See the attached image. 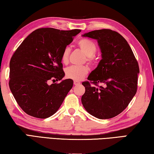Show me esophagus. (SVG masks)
I'll return each instance as SVG.
<instances>
[{"label":"esophagus","instance_id":"34e87169","mask_svg":"<svg viewBox=\"0 0 154 154\" xmlns=\"http://www.w3.org/2000/svg\"><path fill=\"white\" fill-rule=\"evenodd\" d=\"M80 82H78V81H74V85H79V84H80Z\"/></svg>","mask_w":154,"mask_h":154}]
</instances>
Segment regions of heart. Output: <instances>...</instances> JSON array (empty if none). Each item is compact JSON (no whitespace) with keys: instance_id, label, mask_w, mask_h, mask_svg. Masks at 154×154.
I'll return each mask as SVG.
<instances>
[{"instance_id":"obj_1","label":"heart","mask_w":154,"mask_h":154,"mask_svg":"<svg viewBox=\"0 0 154 154\" xmlns=\"http://www.w3.org/2000/svg\"><path fill=\"white\" fill-rule=\"evenodd\" d=\"M77 45L85 55L86 56V60L90 64H93L96 61L95 54L97 51V45L88 38H81L77 42ZM70 49L66 47L62 51L61 55V62L64 64H66L69 62ZM89 72V69L87 66H71L65 70V75L68 79L75 81L82 79Z\"/></svg>"}]
</instances>
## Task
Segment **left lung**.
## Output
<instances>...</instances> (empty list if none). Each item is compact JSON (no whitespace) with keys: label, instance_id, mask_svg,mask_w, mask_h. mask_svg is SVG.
Wrapping results in <instances>:
<instances>
[{"label":"left lung","instance_id":"left-lung-1","mask_svg":"<svg viewBox=\"0 0 154 154\" xmlns=\"http://www.w3.org/2000/svg\"><path fill=\"white\" fill-rule=\"evenodd\" d=\"M83 36L97 40L102 60L88 76L90 82L82 83L85 89L82 105L98 119L114 118L127 107L136 94L139 64L129 44L116 31L96 30ZM99 83L103 85L99 87Z\"/></svg>","mask_w":154,"mask_h":154}]
</instances>
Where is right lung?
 <instances>
[{"label":"right lung","instance_id":"add662e5","mask_svg":"<svg viewBox=\"0 0 154 154\" xmlns=\"http://www.w3.org/2000/svg\"><path fill=\"white\" fill-rule=\"evenodd\" d=\"M81 30H60L42 28L30 33L20 44L10 60L9 85L26 113L45 119L58 110L71 89V79L64 76L61 55Z\"/></svg>","mask_w":154,"mask_h":154}]
</instances>
